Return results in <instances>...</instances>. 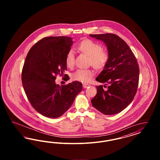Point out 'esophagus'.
I'll return each mask as SVG.
<instances>
[{"label": "esophagus", "mask_w": 160, "mask_h": 160, "mask_svg": "<svg viewBox=\"0 0 160 160\" xmlns=\"http://www.w3.org/2000/svg\"><path fill=\"white\" fill-rule=\"evenodd\" d=\"M89 86V84H83V86L84 88H88Z\"/></svg>", "instance_id": "obj_1"}]
</instances>
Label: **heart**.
Masks as SVG:
<instances>
[{
    "label": "heart",
    "mask_w": 160,
    "mask_h": 160,
    "mask_svg": "<svg viewBox=\"0 0 160 160\" xmlns=\"http://www.w3.org/2000/svg\"><path fill=\"white\" fill-rule=\"evenodd\" d=\"M77 48L82 53L90 56L89 64L97 69H102L109 61V54L102 49V46L89 39L82 41ZM66 65L68 68H72L75 63V54L73 50H70L65 56ZM94 76L92 69H78L71 74V78L74 81L82 83L89 82Z\"/></svg>",
    "instance_id": "b5f03b06"
}]
</instances>
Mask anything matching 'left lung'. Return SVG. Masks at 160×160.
<instances>
[{
    "label": "left lung",
    "instance_id": "1",
    "mask_svg": "<svg viewBox=\"0 0 160 160\" xmlns=\"http://www.w3.org/2000/svg\"><path fill=\"white\" fill-rule=\"evenodd\" d=\"M89 35L104 41L109 54L106 66L96 78L97 82L108 86L106 91L102 85L97 86V93L91 100L92 106L103 114L118 113L132 102L137 92L139 80L137 59L127 44L115 34Z\"/></svg>",
    "mask_w": 160,
    "mask_h": 160
}]
</instances>
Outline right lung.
<instances>
[{
	"instance_id": "obj_1",
	"label": "right lung",
	"mask_w": 160,
	"mask_h": 160,
	"mask_svg": "<svg viewBox=\"0 0 160 160\" xmlns=\"http://www.w3.org/2000/svg\"><path fill=\"white\" fill-rule=\"evenodd\" d=\"M72 44L68 37L43 38L32 47L24 61L22 80L26 95L35 110L47 118L64 114L82 90L78 81L55 83L56 76H62L67 70L65 56Z\"/></svg>"
}]
</instances>
